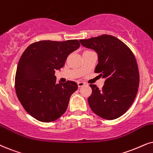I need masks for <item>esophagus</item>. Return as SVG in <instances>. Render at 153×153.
<instances>
[{
  "label": "esophagus",
  "mask_w": 153,
  "mask_h": 153,
  "mask_svg": "<svg viewBox=\"0 0 153 153\" xmlns=\"http://www.w3.org/2000/svg\"><path fill=\"white\" fill-rule=\"evenodd\" d=\"M85 85V83L83 82H78V85L79 88H81V87L84 86Z\"/></svg>",
  "instance_id": "esophagus-1"
}]
</instances>
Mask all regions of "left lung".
<instances>
[{"label":"left lung","instance_id":"8db88e82","mask_svg":"<svg viewBox=\"0 0 153 153\" xmlns=\"http://www.w3.org/2000/svg\"><path fill=\"white\" fill-rule=\"evenodd\" d=\"M80 42L97 54L94 72L105 79L102 90L95 85H90L92 92L88 100L89 105L102 119H117L129 109L138 92L140 78L136 58L124 43L111 35L80 39Z\"/></svg>","mask_w":153,"mask_h":153}]
</instances>
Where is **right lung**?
Segmentation results:
<instances>
[{"label":"right lung","instance_id":"1","mask_svg":"<svg viewBox=\"0 0 153 153\" xmlns=\"http://www.w3.org/2000/svg\"><path fill=\"white\" fill-rule=\"evenodd\" d=\"M79 47L77 39L46 40L32 44L23 52L15 75V91L22 107L34 119L51 122L66 111L78 84L71 80L57 83L54 75Z\"/></svg>","mask_w":153,"mask_h":153}]
</instances>
